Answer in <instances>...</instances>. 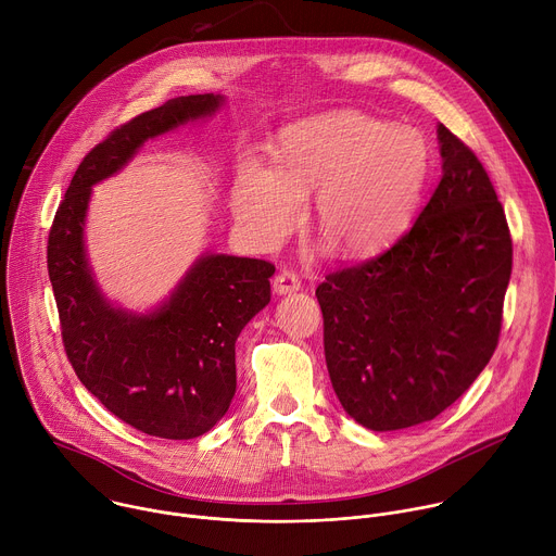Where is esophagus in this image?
I'll use <instances>...</instances> for the list:
<instances>
[{
	"mask_svg": "<svg viewBox=\"0 0 556 556\" xmlns=\"http://www.w3.org/2000/svg\"><path fill=\"white\" fill-rule=\"evenodd\" d=\"M299 288H301V281H299V277L292 270H279L275 281H273V290L277 294H292Z\"/></svg>",
	"mask_w": 556,
	"mask_h": 556,
	"instance_id": "obj_1",
	"label": "esophagus"
}]
</instances>
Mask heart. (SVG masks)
Listing matches in <instances>:
<instances>
[{
    "mask_svg": "<svg viewBox=\"0 0 556 556\" xmlns=\"http://www.w3.org/2000/svg\"><path fill=\"white\" fill-rule=\"evenodd\" d=\"M275 153V167L244 161L230 193L237 228L262 251L283 240L316 193L314 224L332 251L376 255L409 226L431 169L422 131L356 112L288 127Z\"/></svg>",
    "mask_w": 556,
    "mask_h": 556,
    "instance_id": "b5f03b06",
    "label": "heart"
}]
</instances>
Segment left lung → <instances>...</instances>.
<instances>
[{
  "instance_id": "1",
  "label": "left lung",
  "mask_w": 556,
  "mask_h": 556,
  "mask_svg": "<svg viewBox=\"0 0 556 556\" xmlns=\"http://www.w3.org/2000/svg\"><path fill=\"white\" fill-rule=\"evenodd\" d=\"M442 178L382 255L316 288L343 409L395 431L440 416L489 365L513 270L504 206L482 163L438 125Z\"/></svg>"
}]
</instances>
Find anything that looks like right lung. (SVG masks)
<instances>
[{"instance_id": "right-lung-1", "label": "right lung", "mask_w": 556, "mask_h": 556, "mask_svg": "<svg viewBox=\"0 0 556 556\" xmlns=\"http://www.w3.org/2000/svg\"><path fill=\"white\" fill-rule=\"evenodd\" d=\"M222 94H191L149 110L112 131L78 165L48 237L65 354L88 391L129 427L167 440L211 431L235 395V341L270 301L275 266L202 253L172 294L147 312L112 303L86 247L92 187L118 174L140 147L213 116Z\"/></svg>"}]
</instances>
